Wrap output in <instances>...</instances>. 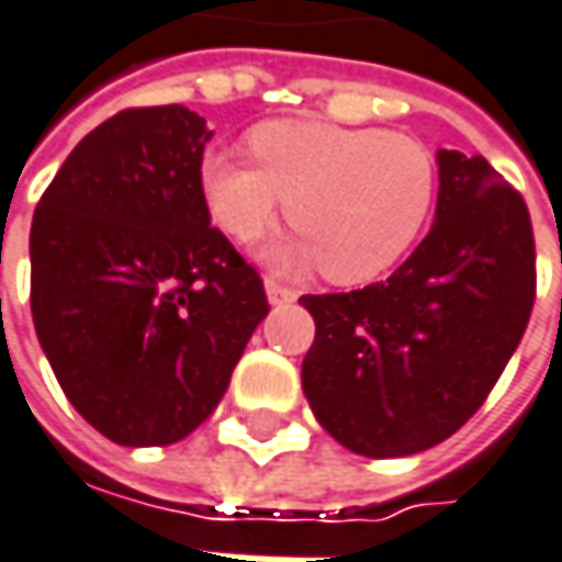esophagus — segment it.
<instances>
[{"mask_svg":"<svg viewBox=\"0 0 562 562\" xmlns=\"http://www.w3.org/2000/svg\"><path fill=\"white\" fill-rule=\"evenodd\" d=\"M263 289H267V299H270V304H289V301L299 299V292H295L292 285H282V282L273 280V277H267V280H263Z\"/></svg>","mask_w":562,"mask_h":562,"instance_id":"esophagus-1","label":"esophagus"}]
</instances>
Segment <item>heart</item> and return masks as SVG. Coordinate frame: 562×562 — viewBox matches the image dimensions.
<instances>
[{"mask_svg":"<svg viewBox=\"0 0 562 562\" xmlns=\"http://www.w3.org/2000/svg\"><path fill=\"white\" fill-rule=\"evenodd\" d=\"M255 165L214 151L202 189L214 221L236 243H251L285 202L301 243L270 248L285 270L319 263L333 282H367L392 270L436 204V161L401 133L282 121L248 139Z\"/></svg>","mask_w":562,"mask_h":562,"instance_id":"b5f03b06","label":"heart"}]
</instances>
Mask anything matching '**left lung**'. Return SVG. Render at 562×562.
<instances>
[{
	"label": "left lung",
	"instance_id": "obj_1",
	"mask_svg": "<svg viewBox=\"0 0 562 562\" xmlns=\"http://www.w3.org/2000/svg\"><path fill=\"white\" fill-rule=\"evenodd\" d=\"M317 323L301 385L363 457L426 451L501 379L535 304L529 207L482 155L438 151L436 223L385 282L301 295Z\"/></svg>",
	"mask_w": 562,
	"mask_h": 562
}]
</instances>
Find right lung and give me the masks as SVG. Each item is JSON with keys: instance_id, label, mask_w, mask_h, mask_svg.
Here are the masks:
<instances>
[{"instance_id": "1", "label": "right lung", "mask_w": 562, "mask_h": 562, "mask_svg": "<svg viewBox=\"0 0 562 562\" xmlns=\"http://www.w3.org/2000/svg\"><path fill=\"white\" fill-rule=\"evenodd\" d=\"M207 139L183 105L117 111L77 143L30 226L36 339L77 414L126 448L199 429L270 311L258 270L211 226Z\"/></svg>"}]
</instances>
